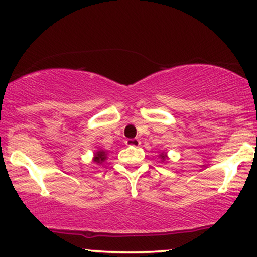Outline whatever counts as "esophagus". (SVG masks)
Returning a JSON list of instances; mask_svg holds the SVG:
<instances>
[{"mask_svg":"<svg viewBox=\"0 0 257 257\" xmlns=\"http://www.w3.org/2000/svg\"><path fill=\"white\" fill-rule=\"evenodd\" d=\"M125 145L126 146H134V147H137V146H139L140 145V140H139V139H126L125 140Z\"/></svg>","mask_w":257,"mask_h":257,"instance_id":"obj_1","label":"esophagus"}]
</instances>
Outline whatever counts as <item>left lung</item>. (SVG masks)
Segmentation results:
<instances>
[{
    "label": "left lung",
    "instance_id": "left-lung-1",
    "mask_svg": "<svg viewBox=\"0 0 257 257\" xmlns=\"http://www.w3.org/2000/svg\"><path fill=\"white\" fill-rule=\"evenodd\" d=\"M159 158H161V161H162V162L167 161V159H168V155H167L166 152H162L161 155H159Z\"/></svg>",
    "mask_w": 257,
    "mask_h": 257
}]
</instances>
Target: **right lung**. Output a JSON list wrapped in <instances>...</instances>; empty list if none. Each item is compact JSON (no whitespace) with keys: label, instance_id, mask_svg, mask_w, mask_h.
I'll list each match as a JSON object with an SVG mask.
<instances>
[{"label":"right lung","instance_id":"obj_1","mask_svg":"<svg viewBox=\"0 0 257 257\" xmlns=\"http://www.w3.org/2000/svg\"><path fill=\"white\" fill-rule=\"evenodd\" d=\"M107 158V151L105 150L98 149L95 152H94V157H93V162L96 164H102Z\"/></svg>","mask_w":257,"mask_h":257}]
</instances>
